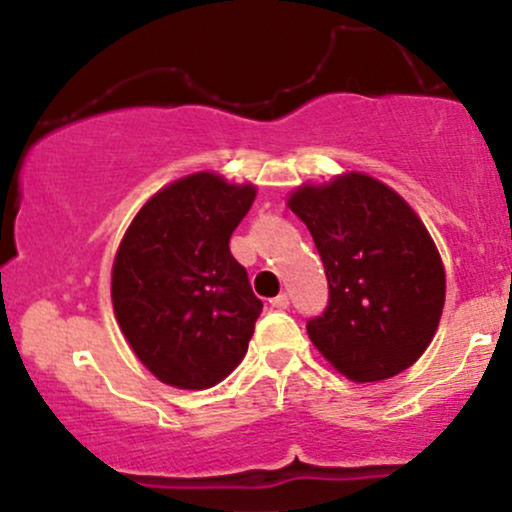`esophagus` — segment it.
<instances>
[{"instance_id":"34e87169","label":"esophagus","mask_w":512,"mask_h":512,"mask_svg":"<svg viewBox=\"0 0 512 512\" xmlns=\"http://www.w3.org/2000/svg\"><path fill=\"white\" fill-rule=\"evenodd\" d=\"M272 308H276V310H286L289 308V293H279V296L276 298H272Z\"/></svg>"}]
</instances>
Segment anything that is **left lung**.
I'll use <instances>...</instances> for the list:
<instances>
[{"mask_svg": "<svg viewBox=\"0 0 512 512\" xmlns=\"http://www.w3.org/2000/svg\"><path fill=\"white\" fill-rule=\"evenodd\" d=\"M325 264L330 305L308 322L310 342L354 383L395 378L438 332L445 267L402 195L368 173L303 182L286 199Z\"/></svg>", "mask_w": 512, "mask_h": 512, "instance_id": "obj_1", "label": "left lung"}]
</instances>
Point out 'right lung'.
<instances>
[{"mask_svg":"<svg viewBox=\"0 0 512 512\" xmlns=\"http://www.w3.org/2000/svg\"><path fill=\"white\" fill-rule=\"evenodd\" d=\"M257 197L211 170L161 187L115 252V320L154 378L207 390L243 361L262 313L228 240Z\"/></svg>","mask_w":512,"mask_h":512,"instance_id":"obj_1","label":"right lung"}]
</instances>
